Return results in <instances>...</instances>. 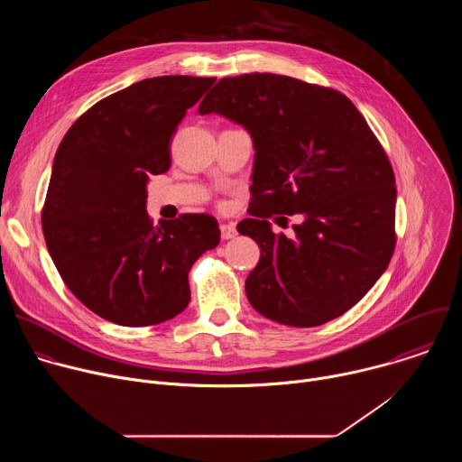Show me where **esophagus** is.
Segmentation results:
<instances>
[{"label": "esophagus", "instance_id": "esophagus-1", "mask_svg": "<svg viewBox=\"0 0 462 462\" xmlns=\"http://www.w3.org/2000/svg\"><path fill=\"white\" fill-rule=\"evenodd\" d=\"M237 236V228L234 223H223L221 225V237L223 239H234Z\"/></svg>", "mask_w": 462, "mask_h": 462}]
</instances>
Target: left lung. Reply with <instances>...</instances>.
<instances>
[{
  "label": "left lung",
  "instance_id": "obj_1",
  "mask_svg": "<svg viewBox=\"0 0 462 462\" xmlns=\"http://www.w3.org/2000/svg\"><path fill=\"white\" fill-rule=\"evenodd\" d=\"M199 113L241 124L254 143L252 217L237 225L261 248L250 305L292 327L342 316L397 243L394 173L365 118L340 91L273 73L221 79ZM274 213L304 217L292 238L272 230Z\"/></svg>",
  "mask_w": 462,
  "mask_h": 462
}]
</instances>
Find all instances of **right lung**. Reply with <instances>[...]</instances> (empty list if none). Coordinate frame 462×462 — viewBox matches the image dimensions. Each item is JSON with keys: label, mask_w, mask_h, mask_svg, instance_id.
<instances>
[{"label": "right lung", "mask_w": 462, "mask_h": 462, "mask_svg": "<svg viewBox=\"0 0 462 462\" xmlns=\"http://www.w3.org/2000/svg\"><path fill=\"white\" fill-rule=\"evenodd\" d=\"M216 79L157 77L89 107L65 134L42 210L47 250L68 289L125 327L157 325L189 301L188 273L221 230L208 214L153 225L150 175L170 170V143L186 109Z\"/></svg>", "instance_id": "add662e5"}]
</instances>
